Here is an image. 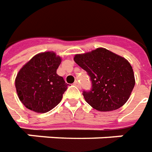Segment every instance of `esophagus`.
Wrapping results in <instances>:
<instances>
[{
    "label": "esophagus",
    "instance_id": "1",
    "mask_svg": "<svg viewBox=\"0 0 152 152\" xmlns=\"http://www.w3.org/2000/svg\"><path fill=\"white\" fill-rule=\"evenodd\" d=\"M74 85L76 86H77V87H81V85H80V83L78 82L77 81H76L75 82H74Z\"/></svg>",
    "mask_w": 152,
    "mask_h": 152
}]
</instances>
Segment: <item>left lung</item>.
Masks as SVG:
<instances>
[{"mask_svg": "<svg viewBox=\"0 0 152 152\" xmlns=\"http://www.w3.org/2000/svg\"><path fill=\"white\" fill-rule=\"evenodd\" d=\"M74 60L90 77L92 88L82 94L93 108L113 111L127 102L135 82L128 60L103 48L75 55Z\"/></svg>", "mask_w": 152, "mask_h": 152, "instance_id": "left-lung-1", "label": "left lung"}]
</instances>
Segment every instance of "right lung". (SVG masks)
Listing matches in <instances>:
<instances>
[{
	"mask_svg": "<svg viewBox=\"0 0 152 152\" xmlns=\"http://www.w3.org/2000/svg\"><path fill=\"white\" fill-rule=\"evenodd\" d=\"M61 59L54 52L34 56L17 75L15 86L20 101L36 113H46L57 106L67 83L56 71Z\"/></svg>",
	"mask_w": 152,
	"mask_h": 152,
	"instance_id": "add662e5",
	"label": "right lung"
}]
</instances>
